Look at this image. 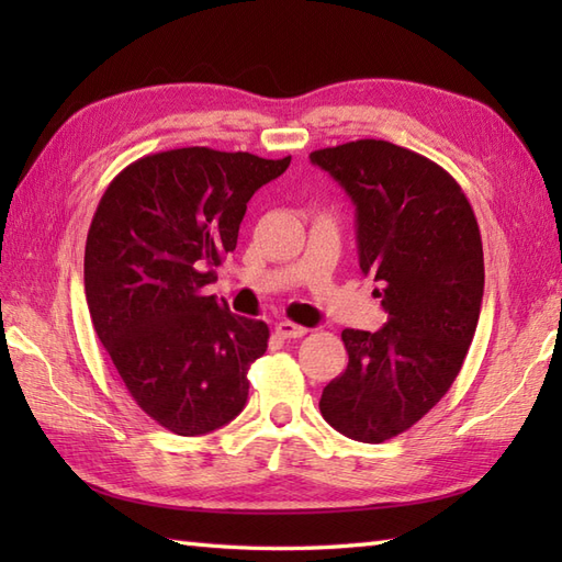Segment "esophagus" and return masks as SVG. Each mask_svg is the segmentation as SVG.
Masks as SVG:
<instances>
[{
  "instance_id": "1",
  "label": "esophagus",
  "mask_w": 562,
  "mask_h": 562,
  "mask_svg": "<svg viewBox=\"0 0 562 562\" xmlns=\"http://www.w3.org/2000/svg\"><path fill=\"white\" fill-rule=\"evenodd\" d=\"M274 330H278V336L288 338V340L306 336V328L300 324H292V321H280V324H274Z\"/></svg>"
}]
</instances>
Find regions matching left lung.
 Here are the masks:
<instances>
[{"label": "left lung", "mask_w": 562, "mask_h": 562, "mask_svg": "<svg viewBox=\"0 0 562 562\" xmlns=\"http://www.w3.org/2000/svg\"><path fill=\"white\" fill-rule=\"evenodd\" d=\"M357 207V248L384 328L342 330L348 369L321 393L340 435L379 445L427 415L459 376L483 302V241L469 198L439 164L384 139L312 151Z\"/></svg>", "instance_id": "obj_1"}]
</instances>
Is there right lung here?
Returning <instances> with one entry per match:
<instances>
[{
    "instance_id": "obj_1",
    "label": "right lung",
    "mask_w": 562,
    "mask_h": 562,
    "mask_svg": "<svg viewBox=\"0 0 562 562\" xmlns=\"http://www.w3.org/2000/svg\"><path fill=\"white\" fill-rule=\"evenodd\" d=\"M290 161L210 147L147 154L93 212L83 250L93 328L130 396L173 435H207L244 411L270 328L202 288L236 248L246 202Z\"/></svg>"
}]
</instances>
